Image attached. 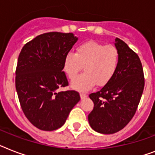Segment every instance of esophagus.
Segmentation results:
<instances>
[{
    "label": "esophagus",
    "mask_w": 155,
    "mask_h": 155,
    "mask_svg": "<svg viewBox=\"0 0 155 155\" xmlns=\"http://www.w3.org/2000/svg\"><path fill=\"white\" fill-rule=\"evenodd\" d=\"M87 97V94H85V93H80V98H81L82 99H85V98Z\"/></svg>",
    "instance_id": "34e87169"
}]
</instances>
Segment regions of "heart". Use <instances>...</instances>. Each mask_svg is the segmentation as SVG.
<instances>
[{
	"mask_svg": "<svg viewBox=\"0 0 155 155\" xmlns=\"http://www.w3.org/2000/svg\"><path fill=\"white\" fill-rule=\"evenodd\" d=\"M120 53L114 45H105L96 41H88L79 45L76 53L69 51L64 60V69L73 80L84 66L85 72L71 82V87L85 91L94 85L103 86L110 81L116 72Z\"/></svg>",
	"mask_w": 155,
	"mask_h": 155,
	"instance_id": "1",
	"label": "heart"
}]
</instances>
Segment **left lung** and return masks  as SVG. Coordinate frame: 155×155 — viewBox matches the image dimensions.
I'll use <instances>...</instances> for the list:
<instances>
[{"instance_id": "8db88e82", "label": "left lung", "mask_w": 155, "mask_h": 155, "mask_svg": "<svg viewBox=\"0 0 155 155\" xmlns=\"http://www.w3.org/2000/svg\"><path fill=\"white\" fill-rule=\"evenodd\" d=\"M120 53L116 72L99 91L89 97L94 108L88 114L93 130L114 134L124 128L136 112L144 89V75L139 56L124 41L115 39Z\"/></svg>"}]
</instances>
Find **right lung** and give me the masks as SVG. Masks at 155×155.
I'll list each match as a JSON object with an SVG mask.
<instances>
[{
	"mask_svg": "<svg viewBox=\"0 0 155 155\" xmlns=\"http://www.w3.org/2000/svg\"><path fill=\"white\" fill-rule=\"evenodd\" d=\"M78 41L73 33L39 35L21 49L16 69V89L24 114L40 130L61 127L80 101L75 91H58L68 85L64 60Z\"/></svg>",
	"mask_w": 155,
	"mask_h": 155,
	"instance_id": "right-lung-1",
	"label": "right lung"
}]
</instances>
